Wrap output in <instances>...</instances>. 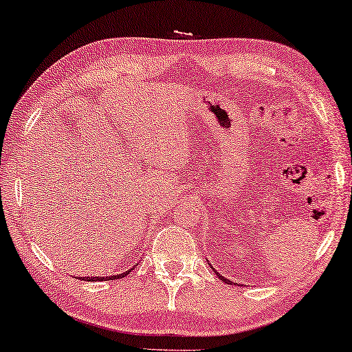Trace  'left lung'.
<instances>
[{"label":"left lung","mask_w":352,"mask_h":352,"mask_svg":"<svg viewBox=\"0 0 352 352\" xmlns=\"http://www.w3.org/2000/svg\"><path fill=\"white\" fill-rule=\"evenodd\" d=\"M214 274H217V275L219 276V280H223L224 283H227V285H232V281H229V280H227V278H224V276H223V275H219V274L217 272V270H214ZM233 285H235V283H233Z\"/></svg>","instance_id":"obj_1"}]
</instances>
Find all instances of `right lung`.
<instances>
[{
	"instance_id": "add662e5",
	"label": "right lung",
	"mask_w": 352,
	"mask_h": 352,
	"mask_svg": "<svg viewBox=\"0 0 352 352\" xmlns=\"http://www.w3.org/2000/svg\"><path fill=\"white\" fill-rule=\"evenodd\" d=\"M135 266V264H134ZM133 269H129L128 272H125V274H119V275H113V276H107V278H103V276H83V278H80V280H85V281H107V280H119V278H123V276L125 275H128L129 272H131Z\"/></svg>"
}]
</instances>
